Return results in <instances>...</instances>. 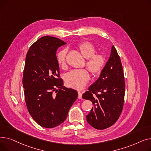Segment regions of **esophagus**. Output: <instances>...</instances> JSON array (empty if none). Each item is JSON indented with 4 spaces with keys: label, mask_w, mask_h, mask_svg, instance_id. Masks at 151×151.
I'll list each match as a JSON object with an SVG mask.
<instances>
[{
    "label": "esophagus",
    "mask_w": 151,
    "mask_h": 151,
    "mask_svg": "<svg viewBox=\"0 0 151 151\" xmlns=\"http://www.w3.org/2000/svg\"><path fill=\"white\" fill-rule=\"evenodd\" d=\"M78 99H81L82 98V93L81 92H78Z\"/></svg>",
    "instance_id": "34e87169"
}]
</instances>
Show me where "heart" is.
<instances>
[{"label":"heart","mask_w":151,"mask_h":151,"mask_svg":"<svg viewBox=\"0 0 151 151\" xmlns=\"http://www.w3.org/2000/svg\"><path fill=\"white\" fill-rule=\"evenodd\" d=\"M78 49L83 56L87 59L86 65L92 75L93 76L100 75L105 65L106 58L105 55L101 52L96 53V47L89 42L80 43L78 45ZM67 50L63 49L57 54L58 63L62 68H65L67 65ZM89 80V74L86 69L71 70L65 76L67 85L78 90L84 88Z\"/></svg>","instance_id":"1"}]
</instances>
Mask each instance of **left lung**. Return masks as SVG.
I'll list each match as a JSON object with an SVG mask.
<instances>
[{
    "instance_id": "1",
    "label": "left lung",
    "mask_w": 151,
    "mask_h": 151,
    "mask_svg": "<svg viewBox=\"0 0 151 151\" xmlns=\"http://www.w3.org/2000/svg\"><path fill=\"white\" fill-rule=\"evenodd\" d=\"M125 84L121 60L115 47L98 80L83 95L93 106L87 115L88 122L93 128L104 130L112 126L123 109Z\"/></svg>"
}]
</instances>
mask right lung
I'll return each mask as SVG.
<instances>
[{
	"mask_svg": "<svg viewBox=\"0 0 151 151\" xmlns=\"http://www.w3.org/2000/svg\"><path fill=\"white\" fill-rule=\"evenodd\" d=\"M65 44L45 36L30 47L26 55L22 78L26 104L32 117L43 127L54 128L64 122L78 97L77 91L63 86L60 78L55 54Z\"/></svg>",
	"mask_w": 151,
	"mask_h": 151,
	"instance_id": "right-lung-1",
	"label": "right lung"
}]
</instances>
